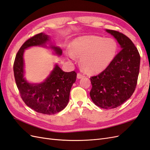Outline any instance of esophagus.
<instances>
[{
  "label": "esophagus",
  "instance_id": "esophagus-1",
  "mask_svg": "<svg viewBox=\"0 0 150 150\" xmlns=\"http://www.w3.org/2000/svg\"><path fill=\"white\" fill-rule=\"evenodd\" d=\"M83 76H84V75H82V74H81L80 73H78V74H77V78H78L79 79L83 78Z\"/></svg>",
  "mask_w": 150,
  "mask_h": 150
}]
</instances>
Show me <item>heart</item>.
<instances>
[{
	"instance_id": "heart-1",
	"label": "heart",
	"mask_w": 150,
	"mask_h": 150,
	"mask_svg": "<svg viewBox=\"0 0 150 150\" xmlns=\"http://www.w3.org/2000/svg\"><path fill=\"white\" fill-rule=\"evenodd\" d=\"M117 51V45L110 38L85 36L71 42L67 56L71 59L80 58V66L87 74H97L109 66Z\"/></svg>"
}]
</instances>
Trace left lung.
<instances>
[{
	"instance_id": "left-lung-1",
	"label": "left lung",
	"mask_w": 150,
	"mask_h": 150,
	"mask_svg": "<svg viewBox=\"0 0 150 150\" xmlns=\"http://www.w3.org/2000/svg\"><path fill=\"white\" fill-rule=\"evenodd\" d=\"M121 45V50L109 66L91 77V99L98 107L110 109L122 105L134 93L139 71L140 55L129 38L122 33L106 29Z\"/></svg>"
}]
</instances>
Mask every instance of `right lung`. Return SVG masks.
Wrapping results in <instances>:
<instances>
[{
    "label": "right lung",
    "instance_id": "right-lung-1",
    "mask_svg": "<svg viewBox=\"0 0 150 150\" xmlns=\"http://www.w3.org/2000/svg\"><path fill=\"white\" fill-rule=\"evenodd\" d=\"M48 36L40 33L24 42L15 58L13 65L16 85L24 103L36 112L52 115L65 108L69 101L72 85L75 82L76 73L63 71L58 65L44 82L33 84L24 78L23 53L25 49L32 46L44 45L49 40ZM57 54L60 55V48L51 46Z\"/></svg>",
    "mask_w": 150,
    "mask_h": 150
}]
</instances>
